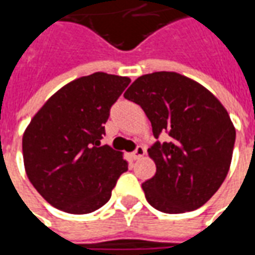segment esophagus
Segmentation results:
<instances>
[{"instance_id":"esophagus-1","label":"esophagus","mask_w":255,"mask_h":255,"mask_svg":"<svg viewBox=\"0 0 255 255\" xmlns=\"http://www.w3.org/2000/svg\"><path fill=\"white\" fill-rule=\"evenodd\" d=\"M144 153H145V149H144V147H141V145H137L136 149H134V151L131 152V158H133L134 160L140 159V158H141Z\"/></svg>"}]
</instances>
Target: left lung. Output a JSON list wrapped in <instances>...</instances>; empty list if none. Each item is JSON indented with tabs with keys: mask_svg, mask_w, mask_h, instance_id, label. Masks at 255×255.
<instances>
[{
	"mask_svg": "<svg viewBox=\"0 0 255 255\" xmlns=\"http://www.w3.org/2000/svg\"><path fill=\"white\" fill-rule=\"evenodd\" d=\"M125 99L144 110L156 141L148 149L156 165L142 182L148 203L167 214L199 209L228 174L235 131L227 110L209 90L177 73L137 78Z\"/></svg>",
	"mask_w": 255,
	"mask_h": 255,
	"instance_id": "1",
	"label": "left lung"
}]
</instances>
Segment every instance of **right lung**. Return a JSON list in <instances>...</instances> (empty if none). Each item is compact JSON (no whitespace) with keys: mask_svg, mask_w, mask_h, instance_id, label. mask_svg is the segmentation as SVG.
<instances>
[{"mask_svg":"<svg viewBox=\"0 0 255 255\" xmlns=\"http://www.w3.org/2000/svg\"><path fill=\"white\" fill-rule=\"evenodd\" d=\"M130 84L128 77L95 73L67 84L45 103L23 134L28 180L49 205L88 214L111 198L128 170L122 153L100 147L114 103Z\"/></svg>","mask_w":255,"mask_h":255,"instance_id":"add662e5","label":"right lung"}]
</instances>
